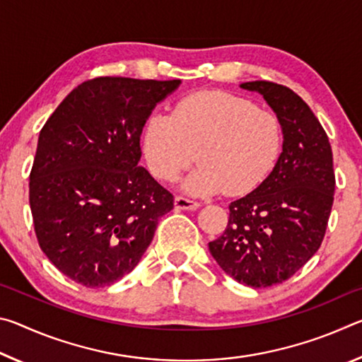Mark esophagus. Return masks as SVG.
I'll use <instances>...</instances> for the list:
<instances>
[{"instance_id":"obj_1","label":"esophagus","mask_w":362,"mask_h":362,"mask_svg":"<svg viewBox=\"0 0 362 362\" xmlns=\"http://www.w3.org/2000/svg\"><path fill=\"white\" fill-rule=\"evenodd\" d=\"M174 204H175L177 209H182V211H194L201 206L198 201L188 199V198H185V196H175Z\"/></svg>"}]
</instances>
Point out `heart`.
I'll return each instance as SVG.
<instances>
[{
  "instance_id": "b5f03b06",
  "label": "heart",
  "mask_w": 362,
  "mask_h": 362,
  "mask_svg": "<svg viewBox=\"0 0 362 362\" xmlns=\"http://www.w3.org/2000/svg\"><path fill=\"white\" fill-rule=\"evenodd\" d=\"M283 144L278 115L223 90L188 95L173 116L153 113L142 132L146 164L158 179L174 180L196 158L198 169L182 183L196 196L252 192L278 163Z\"/></svg>"
}]
</instances>
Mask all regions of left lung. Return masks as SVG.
<instances>
[{"label":"left lung","mask_w":362,"mask_h":362,"mask_svg":"<svg viewBox=\"0 0 362 362\" xmlns=\"http://www.w3.org/2000/svg\"><path fill=\"white\" fill-rule=\"evenodd\" d=\"M283 122L284 144L269 175L230 204L223 235L209 243L218 267L259 289L293 276L320 249L334 203L335 175L326 131L292 89L249 81Z\"/></svg>","instance_id":"8db88e82"}]
</instances>
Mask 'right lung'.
Returning <instances> with one entry per match:
<instances>
[{
    "label": "right lung",
    "mask_w": 362,
    "mask_h": 362,
    "mask_svg": "<svg viewBox=\"0 0 362 362\" xmlns=\"http://www.w3.org/2000/svg\"><path fill=\"white\" fill-rule=\"evenodd\" d=\"M180 79L100 76L65 97L40 132L30 207L40 247L86 287L131 273L174 196L139 166L140 136Z\"/></svg>",
    "instance_id": "right-lung-1"
}]
</instances>
